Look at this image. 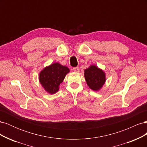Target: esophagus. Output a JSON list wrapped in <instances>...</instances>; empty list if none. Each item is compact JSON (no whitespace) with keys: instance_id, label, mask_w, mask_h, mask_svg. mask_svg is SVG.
<instances>
[{"instance_id":"34e87169","label":"esophagus","mask_w":147,"mask_h":147,"mask_svg":"<svg viewBox=\"0 0 147 147\" xmlns=\"http://www.w3.org/2000/svg\"><path fill=\"white\" fill-rule=\"evenodd\" d=\"M73 70L74 72H80V69L78 67H74Z\"/></svg>"}]
</instances>
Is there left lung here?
<instances>
[{
	"mask_svg": "<svg viewBox=\"0 0 147 147\" xmlns=\"http://www.w3.org/2000/svg\"><path fill=\"white\" fill-rule=\"evenodd\" d=\"M84 78L91 90L98 91L105 82V73L96 65H91L84 70Z\"/></svg>",
	"mask_w": 147,
	"mask_h": 147,
	"instance_id": "8db88e82",
	"label": "left lung"
}]
</instances>
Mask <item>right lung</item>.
Listing matches in <instances>:
<instances>
[{"label": "right lung", "instance_id": "add662e5", "mask_svg": "<svg viewBox=\"0 0 147 147\" xmlns=\"http://www.w3.org/2000/svg\"><path fill=\"white\" fill-rule=\"evenodd\" d=\"M69 69L59 63L48 66L39 74V81L45 91L50 94H55L59 90V86L63 82Z\"/></svg>", "mask_w": 147, "mask_h": 147}]
</instances>
